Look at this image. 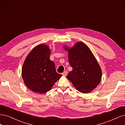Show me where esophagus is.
I'll return each mask as SVG.
<instances>
[{
    "label": "esophagus",
    "mask_w": 125,
    "mask_h": 125,
    "mask_svg": "<svg viewBox=\"0 0 125 125\" xmlns=\"http://www.w3.org/2000/svg\"><path fill=\"white\" fill-rule=\"evenodd\" d=\"M62 75H63V76H66L67 75V72L66 71H64L63 73H62Z\"/></svg>",
    "instance_id": "1"
}]
</instances>
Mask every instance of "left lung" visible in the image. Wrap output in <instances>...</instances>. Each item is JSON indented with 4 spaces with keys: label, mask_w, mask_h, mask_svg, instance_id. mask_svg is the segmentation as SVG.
<instances>
[{
    "label": "left lung",
    "mask_w": 125,
    "mask_h": 125,
    "mask_svg": "<svg viewBox=\"0 0 125 125\" xmlns=\"http://www.w3.org/2000/svg\"><path fill=\"white\" fill-rule=\"evenodd\" d=\"M68 51V59L73 70L66 78L78 91L89 93L100 83L102 70L92 52L86 44L79 42L72 48L63 47Z\"/></svg>",
    "instance_id": "8db88e82"
}]
</instances>
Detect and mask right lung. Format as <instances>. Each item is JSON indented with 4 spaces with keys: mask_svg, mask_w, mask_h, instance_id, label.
I'll list each match as a JSON object with an SVG mask.
<instances>
[{
    "mask_svg": "<svg viewBox=\"0 0 125 125\" xmlns=\"http://www.w3.org/2000/svg\"><path fill=\"white\" fill-rule=\"evenodd\" d=\"M50 49L45 44H39L27 55L22 68L25 85L35 93L43 94L51 90L62 75L57 73L54 63L50 60Z\"/></svg>",
    "mask_w": 125,
    "mask_h": 125,
    "instance_id": "right-lung-1",
    "label": "right lung"
}]
</instances>
